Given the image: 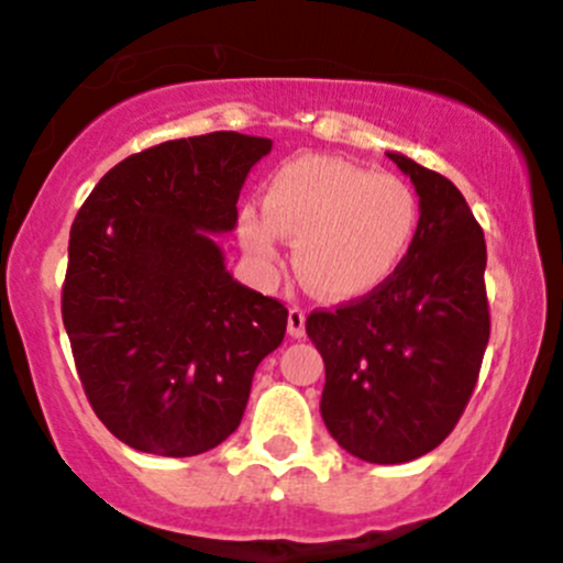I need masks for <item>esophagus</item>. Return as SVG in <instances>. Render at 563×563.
I'll return each instance as SVG.
<instances>
[{
	"label": "esophagus",
	"instance_id": "34e87169",
	"mask_svg": "<svg viewBox=\"0 0 563 563\" xmlns=\"http://www.w3.org/2000/svg\"><path fill=\"white\" fill-rule=\"evenodd\" d=\"M288 334L291 336H305V310H299V307H291L288 310Z\"/></svg>",
	"mask_w": 563,
	"mask_h": 563
}]
</instances>
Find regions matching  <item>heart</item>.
Listing matches in <instances>:
<instances>
[{"instance_id":"b5f03b06","label":"heart","mask_w":563,"mask_h":563,"mask_svg":"<svg viewBox=\"0 0 563 563\" xmlns=\"http://www.w3.org/2000/svg\"><path fill=\"white\" fill-rule=\"evenodd\" d=\"M421 207L410 183L331 156L283 164L266 186L264 207L236 212V234L264 277L283 264V236L294 240L301 280L323 299L377 291L410 256Z\"/></svg>"}]
</instances>
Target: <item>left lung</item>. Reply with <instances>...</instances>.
Instances as JSON below:
<instances>
[{"mask_svg":"<svg viewBox=\"0 0 563 563\" xmlns=\"http://www.w3.org/2000/svg\"><path fill=\"white\" fill-rule=\"evenodd\" d=\"M388 158L421 207L410 256L377 291L305 323L327 364L323 423L369 464L421 459L451 434L490 334L481 223L448 177L401 153Z\"/></svg>","mask_w":563,"mask_h":563,"instance_id":"1","label":"left lung"}]
</instances>
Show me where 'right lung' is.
I'll use <instances>...</instances> for the list:
<instances>
[{
  "instance_id": "right-lung-1",
  "label": "right lung",
  "mask_w": 563,
  "mask_h": 563,
  "mask_svg": "<svg viewBox=\"0 0 563 563\" xmlns=\"http://www.w3.org/2000/svg\"><path fill=\"white\" fill-rule=\"evenodd\" d=\"M272 140H169L97 183L69 232L62 318L93 412L129 448L199 455L240 426L288 310L242 286L212 234Z\"/></svg>"
}]
</instances>
